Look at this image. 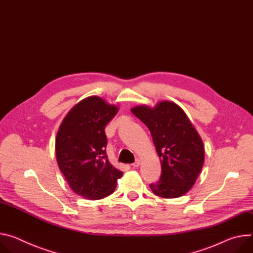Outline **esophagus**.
<instances>
[{"instance_id": "esophagus-1", "label": "esophagus", "mask_w": 253, "mask_h": 253, "mask_svg": "<svg viewBox=\"0 0 253 253\" xmlns=\"http://www.w3.org/2000/svg\"><path fill=\"white\" fill-rule=\"evenodd\" d=\"M139 165H141V161H139L138 159H137L133 164H131V166H132L133 168H137Z\"/></svg>"}]
</instances>
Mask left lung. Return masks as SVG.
I'll return each instance as SVG.
<instances>
[{
    "mask_svg": "<svg viewBox=\"0 0 253 253\" xmlns=\"http://www.w3.org/2000/svg\"><path fill=\"white\" fill-rule=\"evenodd\" d=\"M131 112L150 129L159 158L162 174L150 185L154 194L163 198H178L197 180L204 164L203 142L184 110L171 101H161L155 107L138 105Z\"/></svg>",
    "mask_w": 253,
    "mask_h": 253,
    "instance_id": "obj_1",
    "label": "left lung"
}]
</instances>
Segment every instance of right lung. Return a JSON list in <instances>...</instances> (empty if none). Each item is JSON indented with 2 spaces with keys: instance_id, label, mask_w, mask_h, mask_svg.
<instances>
[{
  "instance_id": "1",
  "label": "right lung",
  "mask_w": 253,
  "mask_h": 253,
  "mask_svg": "<svg viewBox=\"0 0 253 253\" xmlns=\"http://www.w3.org/2000/svg\"><path fill=\"white\" fill-rule=\"evenodd\" d=\"M119 107L98 96L84 98L64 118L55 142L59 169L74 193L89 200L115 192L123 172L106 156L104 128Z\"/></svg>"
}]
</instances>
